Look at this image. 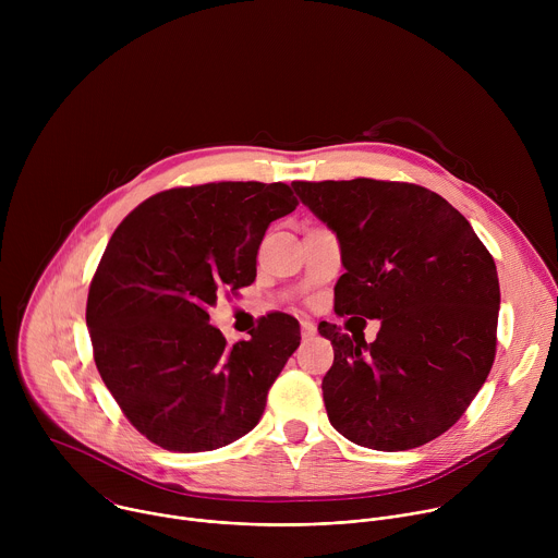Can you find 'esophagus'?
<instances>
[{"label": "esophagus", "instance_id": "34e87169", "mask_svg": "<svg viewBox=\"0 0 558 558\" xmlns=\"http://www.w3.org/2000/svg\"><path fill=\"white\" fill-rule=\"evenodd\" d=\"M300 329H302V338H304V340H313L315 333H317V329H315V325H313L311 320H302V323H300Z\"/></svg>", "mask_w": 558, "mask_h": 558}]
</instances>
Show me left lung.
Segmentation results:
<instances>
[{
    "label": "left lung",
    "instance_id": "8db88e82",
    "mask_svg": "<svg viewBox=\"0 0 558 558\" xmlns=\"http://www.w3.org/2000/svg\"><path fill=\"white\" fill-rule=\"evenodd\" d=\"M336 231L344 274L336 311L379 319L320 323L333 344L323 379L329 422L357 446L397 452L446 433L484 386L497 351L499 276L470 222L439 194L373 179L291 185Z\"/></svg>",
    "mask_w": 558,
    "mask_h": 558
}]
</instances>
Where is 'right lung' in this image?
Segmentation results:
<instances>
[{
	"label": "right lung",
	"mask_w": 558,
	"mask_h": 558,
	"mask_svg": "<svg viewBox=\"0 0 558 558\" xmlns=\"http://www.w3.org/2000/svg\"><path fill=\"white\" fill-rule=\"evenodd\" d=\"M284 183H207L141 203L112 233L86 325L95 362L130 424L156 446L203 452L247 435L300 347L287 313L227 347L209 325L218 291L256 280L267 227L295 209Z\"/></svg>",
	"instance_id": "right-lung-1"
}]
</instances>
